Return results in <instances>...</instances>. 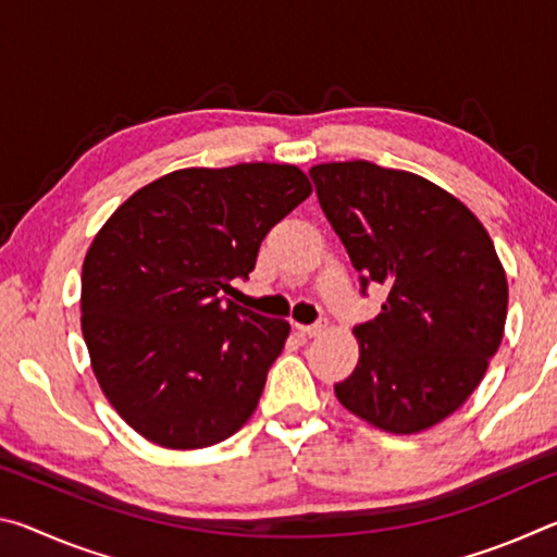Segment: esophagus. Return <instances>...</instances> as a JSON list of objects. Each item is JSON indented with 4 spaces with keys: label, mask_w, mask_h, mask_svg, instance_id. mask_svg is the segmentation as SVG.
Instances as JSON below:
<instances>
[{
    "label": "esophagus",
    "mask_w": 557,
    "mask_h": 557,
    "mask_svg": "<svg viewBox=\"0 0 557 557\" xmlns=\"http://www.w3.org/2000/svg\"><path fill=\"white\" fill-rule=\"evenodd\" d=\"M297 334L305 336V338H312V336H319L324 332V324H295Z\"/></svg>",
    "instance_id": "1"
}]
</instances>
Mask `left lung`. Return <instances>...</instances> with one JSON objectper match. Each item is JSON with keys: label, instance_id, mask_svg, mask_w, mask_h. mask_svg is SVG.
<instances>
[{"label": "left lung", "instance_id": "left-lung-1", "mask_svg": "<svg viewBox=\"0 0 557 557\" xmlns=\"http://www.w3.org/2000/svg\"><path fill=\"white\" fill-rule=\"evenodd\" d=\"M361 285L388 289L358 324V363L334 385L356 418L393 435L437 425L482 383L504 338L508 282L482 221L430 178L366 159L309 169Z\"/></svg>", "mask_w": 557, "mask_h": 557}]
</instances>
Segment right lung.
I'll return each mask as SVG.
<instances>
[{"label":"right lung","instance_id":"right-lung-1","mask_svg":"<svg viewBox=\"0 0 557 557\" xmlns=\"http://www.w3.org/2000/svg\"><path fill=\"white\" fill-rule=\"evenodd\" d=\"M312 194L295 164L188 166L129 196L83 260L81 329L100 391L166 449L235 435L289 336L285 319L221 301L272 225Z\"/></svg>","mask_w":557,"mask_h":557}]
</instances>
